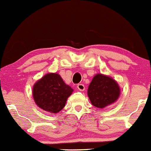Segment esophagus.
Here are the masks:
<instances>
[{"instance_id": "obj_1", "label": "esophagus", "mask_w": 151, "mask_h": 151, "mask_svg": "<svg viewBox=\"0 0 151 151\" xmlns=\"http://www.w3.org/2000/svg\"><path fill=\"white\" fill-rule=\"evenodd\" d=\"M77 88H78V90H79L80 91H84V90H85L84 85L82 84H78V85H77Z\"/></svg>"}]
</instances>
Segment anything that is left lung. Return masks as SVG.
Instances as JSON below:
<instances>
[{
    "label": "left lung",
    "instance_id": "left-lung-1",
    "mask_svg": "<svg viewBox=\"0 0 151 151\" xmlns=\"http://www.w3.org/2000/svg\"><path fill=\"white\" fill-rule=\"evenodd\" d=\"M120 93L121 89L117 81L101 73H98L93 77L87 90L91 104L99 109L116 102Z\"/></svg>",
    "mask_w": 151,
    "mask_h": 151
}]
</instances>
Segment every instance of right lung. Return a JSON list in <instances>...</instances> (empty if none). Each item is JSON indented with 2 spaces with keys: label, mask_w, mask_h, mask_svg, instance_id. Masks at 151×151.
I'll list each match as a JSON object with an SVG mask.
<instances>
[{
  "label": "right lung",
  "mask_w": 151,
  "mask_h": 151,
  "mask_svg": "<svg viewBox=\"0 0 151 151\" xmlns=\"http://www.w3.org/2000/svg\"><path fill=\"white\" fill-rule=\"evenodd\" d=\"M73 92L59 74L51 73L34 84L32 97L38 107L50 113H58L64 108Z\"/></svg>",
  "instance_id": "right-lung-1"
}]
</instances>
